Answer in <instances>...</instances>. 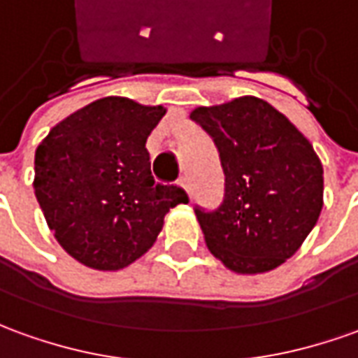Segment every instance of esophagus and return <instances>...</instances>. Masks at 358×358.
<instances>
[{
  "label": "esophagus",
  "mask_w": 358,
  "mask_h": 358,
  "mask_svg": "<svg viewBox=\"0 0 358 358\" xmlns=\"http://www.w3.org/2000/svg\"><path fill=\"white\" fill-rule=\"evenodd\" d=\"M179 183H181V187H183L185 191H187V193L191 194V183H189V179H187V177H181V179H179Z\"/></svg>",
  "instance_id": "34e87169"
}]
</instances>
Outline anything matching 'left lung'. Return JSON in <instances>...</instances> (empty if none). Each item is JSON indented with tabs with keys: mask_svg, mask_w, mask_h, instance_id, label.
I'll return each mask as SVG.
<instances>
[{
	"mask_svg": "<svg viewBox=\"0 0 358 358\" xmlns=\"http://www.w3.org/2000/svg\"><path fill=\"white\" fill-rule=\"evenodd\" d=\"M212 138L224 199L194 206L214 257L241 275L278 267L312 231L324 206V167L308 138L267 101L240 97L191 113Z\"/></svg>",
	"mask_w": 358,
	"mask_h": 358,
	"instance_id": "1",
	"label": "left lung"
}]
</instances>
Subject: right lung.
Listing matches in <instances>:
<instances>
[{
    "instance_id": "right-lung-1",
    "label": "right lung",
    "mask_w": 358,
    "mask_h": 358,
    "mask_svg": "<svg viewBox=\"0 0 358 358\" xmlns=\"http://www.w3.org/2000/svg\"><path fill=\"white\" fill-rule=\"evenodd\" d=\"M165 115L105 97L52 128L34 152V194L56 240L91 268L117 271L154 245L164 216L189 203L179 185L157 183L146 140Z\"/></svg>"
}]
</instances>
